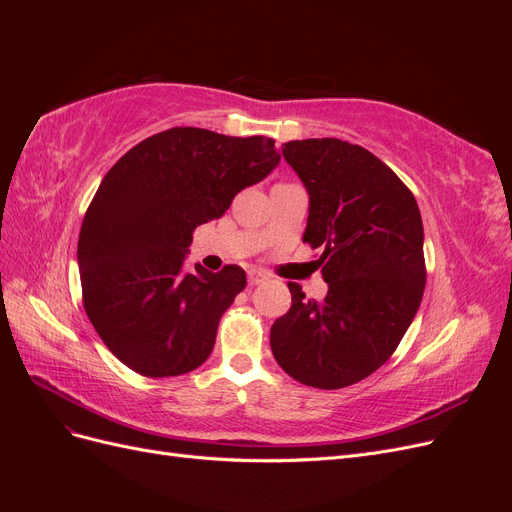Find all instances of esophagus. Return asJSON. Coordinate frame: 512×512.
Instances as JSON below:
<instances>
[{
    "instance_id": "1",
    "label": "esophagus",
    "mask_w": 512,
    "mask_h": 512,
    "mask_svg": "<svg viewBox=\"0 0 512 512\" xmlns=\"http://www.w3.org/2000/svg\"><path fill=\"white\" fill-rule=\"evenodd\" d=\"M267 280L265 273H260L258 269H250L247 271V282H250V286H258Z\"/></svg>"
}]
</instances>
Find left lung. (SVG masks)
<instances>
[{"mask_svg": "<svg viewBox=\"0 0 512 512\" xmlns=\"http://www.w3.org/2000/svg\"><path fill=\"white\" fill-rule=\"evenodd\" d=\"M309 196L303 241L329 284L324 301L288 284L292 305L271 327L288 376L344 389L374 374L399 346L425 290L423 220L412 192L374 153L337 138L282 147Z\"/></svg>", "mask_w": 512, "mask_h": 512, "instance_id": "8db88e82", "label": "left lung"}]
</instances>
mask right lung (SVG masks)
<instances>
[{
  "instance_id": "add662e5",
  "label": "right lung",
  "mask_w": 512,
  "mask_h": 512,
  "mask_svg": "<svg viewBox=\"0 0 512 512\" xmlns=\"http://www.w3.org/2000/svg\"><path fill=\"white\" fill-rule=\"evenodd\" d=\"M282 156L273 138L173 128L132 147L91 200L79 235L85 312L106 348L147 378L203 365L245 271L185 267L192 232L226 213Z\"/></svg>"
}]
</instances>
